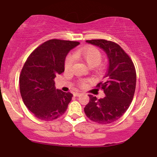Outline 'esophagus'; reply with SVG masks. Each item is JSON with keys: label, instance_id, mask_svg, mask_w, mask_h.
Segmentation results:
<instances>
[{"label": "esophagus", "instance_id": "esophagus-1", "mask_svg": "<svg viewBox=\"0 0 157 157\" xmlns=\"http://www.w3.org/2000/svg\"><path fill=\"white\" fill-rule=\"evenodd\" d=\"M80 95H81L80 93H74V94H73V95H74V96H79Z\"/></svg>", "mask_w": 157, "mask_h": 157}]
</instances>
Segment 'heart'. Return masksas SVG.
<instances>
[{
	"mask_svg": "<svg viewBox=\"0 0 157 157\" xmlns=\"http://www.w3.org/2000/svg\"><path fill=\"white\" fill-rule=\"evenodd\" d=\"M74 56L76 58L81 59L86 64L89 66L90 67H95L101 63V59H102V56L100 51L98 50L96 48L89 47L86 48L76 50L74 52ZM73 63H74V59L73 57L68 55L64 60V69L65 71H69L73 67ZM104 67H99L98 68V71H102ZM85 81H82L81 82V85L84 86L85 84Z\"/></svg>",
	"mask_w": 157,
	"mask_h": 157,
	"instance_id": "b5f03b06",
	"label": "heart"
}]
</instances>
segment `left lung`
<instances>
[{
	"label": "left lung",
	"instance_id": "left-lung-1",
	"mask_svg": "<svg viewBox=\"0 0 157 157\" xmlns=\"http://www.w3.org/2000/svg\"><path fill=\"white\" fill-rule=\"evenodd\" d=\"M106 53L109 67L104 82L97 84L106 95L98 99L89 95L90 102L84 107L86 117L91 121L109 124L117 121L129 107L136 87V71L128 55L119 45L106 40H86Z\"/></svg>",
	"mask_w": 157,
	"mask_h": 157
}]
</instances>
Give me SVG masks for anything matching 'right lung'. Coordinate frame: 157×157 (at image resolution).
I'll list each match as a JSON object with an SVG mask.
<instances>
[{
    "mask_svg": "<svg viewBox=\"0 0 157 157\" xmlns=\"http://www.w3.org/2000/svg\"><path fill=\"white\" fill-rule=\"evenodd\" d=\"M78 42L53 39L36 48L28 57L19 78L22 99L42 121L58 118L65 112L73 94L56 89L53 79L64 71V60Z\"/></svg>",
    "mask_w": 157,
    "mask_h": 157,
    "instance_id": "obj_1",
    "label": "right lung"
}]
</instances>
